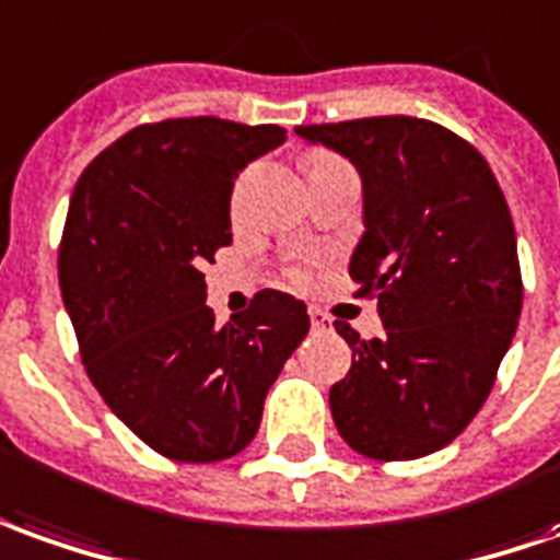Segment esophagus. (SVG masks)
Returning a JSON list of instances; mask_svg holds the SVG:
<instances>
[{"instance_id":"34e87169","label":"esophagus","mask_w":560,"mask_h":560,"mask_svg":"<svg viewBox=\"0 0 560 560\" xmlns=\"http://www.w3.org/2000/svg\"><path fill=\"white\" fill-rule=\"evenodd\" d=\"M311 326H314V329H329V317H326L319 307H311Z\"/></svg>"}]
</instances>
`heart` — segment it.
Masks as SVG:
<instances>
[{"label":"heart","instance_id":"b5f03b06","mask_svg":"<svg viewBox=\"0 0 560 560\" xmlns=\"http://www.w3.org/2000/svg\"><path fill=\"white\" fill-rule=\"evenodd\" d=\"M241 188H243V183L237 185V198H241ZM292 280H295V283H304V273L295 271V273H292Z\"/></svg>","mask_w":560,"mask_h":560}]
</instances>
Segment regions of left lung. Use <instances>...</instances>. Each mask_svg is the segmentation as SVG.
<instances>
[{"instance_id": "left-lung-1", "label": "left lung", "mask_w": 560, "mask_h": 560, "mask_svg": "<svg viewBox=\"0 0 560 560\" xmlns=\"http://www.w3.org/2000/svg\"><path fill=\"white\" fill-rule=\"evenodd\" d=\"M360 170L357 295L384 338L335 323L353 365L329 390L335 427L372 460L445 448L479 415L522 317L515 225L488 161L427 118L381 115L295 127Z\"/></svg>"}]
</instances>
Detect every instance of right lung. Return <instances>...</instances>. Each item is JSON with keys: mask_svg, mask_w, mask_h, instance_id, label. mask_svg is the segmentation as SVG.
I'll list each match as a JSON object with an SVG mask.
<instances>
[{"mask_svg": "<svg viewBox=\"0 0 560 560\" xmlns=\"http://www.w3.org/2000/svg\"><path fill=\"white\" fill-rule=\"evenodd\" d=\"M287 130L222 118L133 127L84 167L60 241V295L81 362L115 418L183 464L243 451L307 307L261 289L215 326L203 261L231 243V188Z\"/></svg>", "mask_w": 560, "mask_h": 560, "instance_id": "1", "label": "right lung"}]
</instances>
